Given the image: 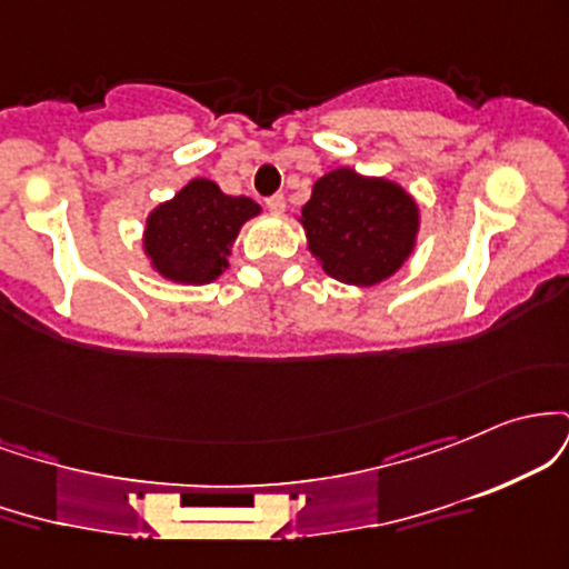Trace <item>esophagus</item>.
Wrapping results in <instances>:
<instances>
[{
    "mask_svg": "<svg viewBox=\"0 0 569 569\" xmlns=\"http://www.w3.org/2000/svg\"><path fill=\"white\" fill-rule=\"evenodd\" d=\"M267 208H270V213H283L286 211V198H283V194H272V198H267Z\"/></svg>",
    "mask_w": 569,
    "mask_h": 569,
    "instance_id": "1",
    "label": "esophagus"
}]
</instances>
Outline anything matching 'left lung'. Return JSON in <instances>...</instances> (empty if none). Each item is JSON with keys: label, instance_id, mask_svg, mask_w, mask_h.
Segmentation results:
<instances>
[{"label": "left lung", "instance_id": "obj_1", "mask_svg": "<svg viewBox=\"0 0 569 569\" xmlns=\"http://www.w3.org/2000/svg\"><path fill=\"white\" fill-rule=\"evenodd\" d=\"M299 224L326 276L369 289L396 276L415 253L420 206L398 181L335 168L312 184Z\"/></svg>", "mask_w": 569, "mask_h": 569}]
</instances>
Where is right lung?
I'll list each match as a JSON object with an SVG mask.
<instances>
[{"mask_svg":"<svg viewBox=\"0 0 569 569\" xmlns=\"http://www.w3.org/2000/svg\"><path fill=\"white\" fill-rule=\"evenodd\" d=\"M262 208L251 198H232L211 179L187 181L171 200L143 221L141 248L160 278L179 286H206L230 267L234 240Z\"/></svg>","mask_w":569,"mask_h":569,"instance_id":"right-lung-1","label":"right lung"}]
</instances>
